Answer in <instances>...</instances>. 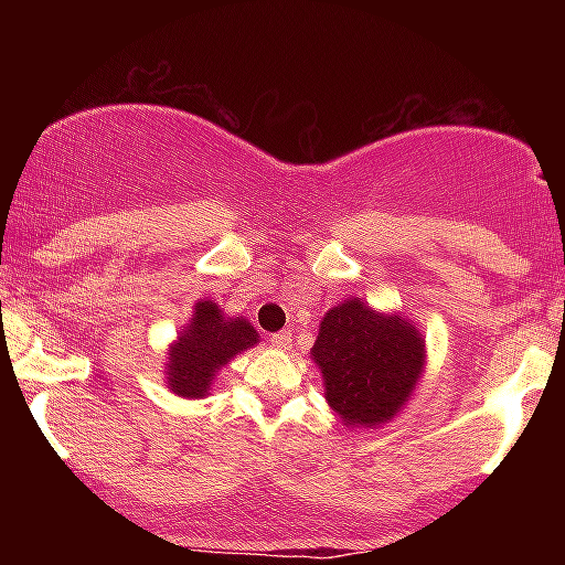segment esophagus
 <instances>
[{
	"mask_svg": "<svg viewBox=\"0 0 565 565\" xmlns=\"http://www.w3.org/2000/svg\"><path fill=\"white\" fill-rule=\"evenodd\" d=\"M269 342H273V347H280V350H288L292 344V334L290 331H277V334L269 337Z\"/></svg>",
	"mask_w": 565,
	"mask_h": 565,
	"instance_id": "esophagus-1",
	"label": "esophagus"
}]
</instances>
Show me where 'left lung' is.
Returning a JSON list of instances; mask_svg holds the SVG:
<instances>
[{
	"label": "left lung",
	"instance_id": "1",
	"mask_svg": "<svg viewBox=\"0 0 565 565\" xmlns=\"http://www.w3.org/2000/svg\"><path fill=\"white\" fill-rule=\"evenodd\" d=\"M311 354L331 408L354 427H375L412 396L424 342L406 319L375 313L354 298L323 316Z\"/></svg>",
	"mask_w": 565,
	"mask_h": 565
}]
</instances>
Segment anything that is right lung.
I'll list each match as a JSON object with an SVG mask.
<instances>
[{
	"instance_id": "1",
	"label": "right lung",
	"mask_w": 565,
	"mask_h": 565,
	"mask_svg": "<svg viewBox=\"0 0 565 565\" xmlns=\"http://www.w3.org/2000/svg\"><path fill=\"white\" fill-rule=\"evenodd\" d=\"M252 344L257 331L249 321L226 319L218 306L203 300L169 354V388L188 398L205 396L215 370Z\"/></svg>"
}]
</instances>
